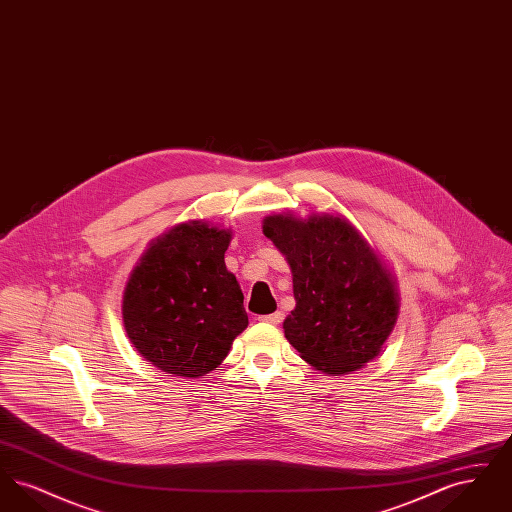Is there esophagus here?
<instances>
[{"label": "esophagus", "mask_w": 512, "mask_h": 512, "mask_svg": "<svg viewBox=\"0 0 512 512\" xmlns=\"http://www.w3.org/2000/svg\"><path fill=\"white\" fill-rule=\"evenodd\" d=\"M261 322H267V324H280L282 320H284V315L280 313V311H276V313H272V315H265V317H259Z\"/></svg>", "instance_id": "1"}]
</instances>
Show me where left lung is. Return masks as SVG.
Listing matches in <instances>:
<instances>
[{
	"mask_svg": "<svg viewBox=\"0 0 512 512\" xmlns=\"http://www.w3.org/2000/svg\"><path fill=\"white\" fill-rule=\"evenodd\" d=\"M263 234L292 268L295 309L284 334L301 359L330 376L376 359L397 322L399 293L365 236L332 213H274Z\"/></svg>",
	"mask_w": 512,
	"mask_h": 512,
	"instance_id": "1",
	"label": "left lung"
}]
</instances>
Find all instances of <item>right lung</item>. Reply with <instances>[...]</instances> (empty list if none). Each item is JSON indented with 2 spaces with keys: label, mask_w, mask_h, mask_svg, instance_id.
<instances>
[{
  "label": "right lung",
  "mask_w": 512,
  "mask_h": 512,
  "mask_svg": "<svg viewBox=\"0 0 512 512\" xmlns=\"http://www.w3.org/2000/svg\"><path fill=\"white\" fill-rule=\"evenodd\" d=\"M230 240V228L180 222L153 240L130 272L122 295L124 330L159 370L205 376L247 328L244 293L224 265Z\"/></svg>",
  "instance_id": "1"
}]
</instances>
